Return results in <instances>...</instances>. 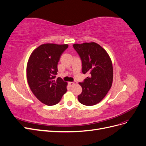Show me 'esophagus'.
<instances>
[{
    "mask_svg": "<svg viewBox=\"0 0 146 146\" xmlns=\"http://www.w3.org/2000/svg\"><path fill=\"white\" fill-rule=\"evenodd\" d=\"M68 84H69V85L70 86H72L74 85V82H69Z\"/></svg>",
    "mask_w": 146,
    "mask_h": 146,
    "instance_id": "34e87169",
    "label": "esophagus"
}]
</instances>
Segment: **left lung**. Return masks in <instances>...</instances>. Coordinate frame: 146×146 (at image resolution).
Here are the masks:
<instances>
[{
    "instance_id": "1",
    "label": "left lung",
    "mask_w": 146,
    "mask_h": 146,
    "mask_svg": "<svg viewBox=\"0 0 146 146\" xmlns=\"http://www.w3.org/2000/svg\"><path fill=\"white\" fill-rule=\"evenodd\" d=\"M80 56L82 72L89 77L79 83L82 88L78 99L84 105H94L102 100L111 87L113 69L111 58L104 48L94 42L74 44Z\"/></svg>"
}]
</instances>
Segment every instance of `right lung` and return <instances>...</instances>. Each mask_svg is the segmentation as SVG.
<instances>
[{"label":"right lung","instance_id":"1","mask_svg":"<svg viewBox=\"0 0 146 146\" xmlns=\"http://www.w3.org/2000/svg\"><path fill=\"white\" fill-rule=\"evenodd\" d=\"M68 44H44L30 55L27 66V82L31 91L42 103L54 105L67 91L68 83L56 78L57 65Z\"/></svg>","mask_w":146,"mask_h":146}]
</instances>
